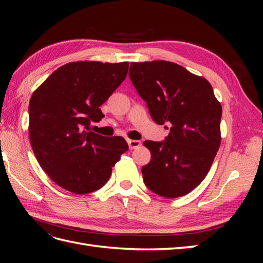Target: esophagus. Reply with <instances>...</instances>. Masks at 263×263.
<instances>
[{"instance_id": "34e87169", "label": "esophagus", "mask_w": 263, "mask_h": 263, "mask_svg": "<svg viewBox=\"0 0 263 263\" xmlns=\"http://www.w3.org/2000/svg\"><path fill=\"white\" fill-rule=\"evenodd\" d=\"M127 144H128V148L132 150V149H137L140 147L141 142L139 140H131V139H127Z\"/></svg>"}]
</instances>
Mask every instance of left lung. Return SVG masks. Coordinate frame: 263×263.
Masks as SVG:
<instances>
[{"label":"left lung","instance_id":"left-lung-1","mask_svg":"<svg viewBox=\"0 0 263 263\" xmlns=\"http://www.w3.org/2000/svg\"><path fill=\"white\" fill-rule=\"evenodd\" d=\"M128 76L153 120L171 126L165 141L143 142L152 154L143 182L160 197H183L204 180L220 147L221 105L205 78L168 61L132 62Z\"/></svg>","mask_w":263,"mask_h":263}]
</instances>
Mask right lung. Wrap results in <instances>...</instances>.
Wrapping results in <instances>:
<instances>
[{
  "label": "right lung",
  "mask_w": 263,
  "mask_h": 263,
  "mask_svg": "<svg viewBox=\"0 0 263 263\" xmlns=\"http://www.w3.org/2000/svg\"><path fill=\"white\" fill-rule=\"evenodd\" d=\"M128 62L78 61L55 70L29 102V139L44 172L59 186L76 194L103 187L121 155L124 138L89 130L104 117L100 110L124 81Z\"/></svg>",
  "instance_id": "1"
}]
</instances>
